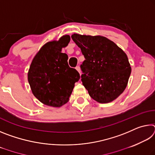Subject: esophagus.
<instances>
[{"label": "esophagus", "instance_id": "esophagus-1", "mask_svg": "<svg viewBox=\"0 0 155 155\" xmlns=\"http://www.w3.org/2000/svg\"><path fill=\"white\" fill-rule=\"evenodd\" d=\"M76 70H77V71H78V72H79V73H80V74H81V69H80V67H79V66H78V65H77V67H76Z\"/></svg>", "mask_w": 155, "mask_h": 155}]
</instances>
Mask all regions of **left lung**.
Wrapping results in <instances>:
<instances>
[{
  "mask_svg": "<svg viewBox=\"0 0 155 155\" xmlns=\"http://www.w3.org/2000/svg\"><path fill=\"white\" fill-rule=\"evenodd\" d=\"M71 38L85 59L80 66L81 77L91 98L100 103L117 98L127 87L131 72L125 52L103 36L74 33Z\"/></svg>",
  "mask_w": 155,
  "mask_h": 155,
  "instance_id": "8db88e82",
  "label": "left lung"
}]
</instances>
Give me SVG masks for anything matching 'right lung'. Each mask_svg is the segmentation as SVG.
Wrapping results in <instances>:
<instances>
[{
  "label": "right lung",
  "mask_w": 155,
  "mask_h": 155,
  "mask_svg": "<svg viewBox=\"0 0 155 155\" xmlns=\"http://www.w3.org/2000/svg\"><path fill=\"white\" fill-rule=\"evenodd\" d=\"M70 41V37L64 35L44 44L31 64L28 81L31 90L46 105L59 107L66 103L80 78L77 70L68 65L67 54L61 52Z\"/></svg>",
  "instance_id": "1"
}]
</instances>
